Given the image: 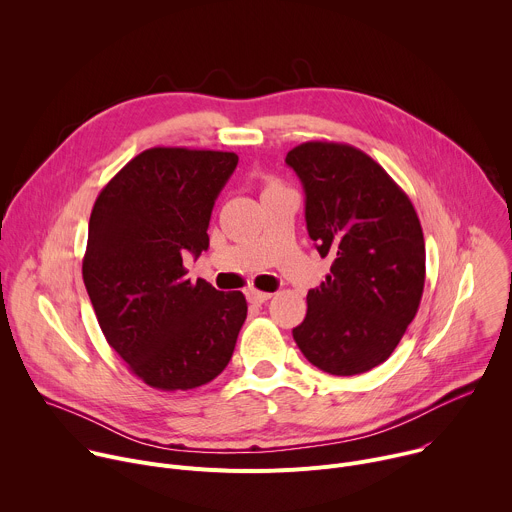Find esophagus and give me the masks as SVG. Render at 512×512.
I'll use <instances>...</instances> for the list:
<instances>
[{
	"label": "esophagus",
	"instance_id": "esophagus-1",
	"mask_svg": "<svg viewBox=\"0 0 512 512\" xmlns=\"http://www.w3.org/2000/svg\"><path fill=\"white\" fill-rule=\"evenodd\" d=\"M271 298H273V296L267 294V291H257V289H249V291H247V300H249L251 304H257V306L265 304V302L271 300Z\"/></svg>",
	"mask_w": 512,
	"mask_h": 512
}]
</instances>
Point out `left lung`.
Wrapping results in <instances>:
<instances>
[{
	"label": "left lung",
	"mask_w": 512,
	"mask_h": 512,
	"mask_svg": "<svg viewBox=\"0 0 512 512\" xmlns=\"http://www.w3.org/2000/svg\"><path fill=\"white\" fill-rule=\"evenodd\" d=\"M306 192V227L330 275L308 291L294 328L324 373L352 377L385 362L417 314L425 243L417 212L393 178L346 143L308 141L285 156Z\"/></svg>",
	"instance_id": "obj_1"
}]
</instances>
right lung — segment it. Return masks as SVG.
I'll return each instance as SVG.
<instances>
[{"label": "right lung", "mask_w": 512, "mask_h": 512, "mask_svg": "<svg viewBox=\"0 0 512 512\" xmlns=\"http://www.w3.org/2000/svg\"><path fill=\"white\" fill-rule=\"evenodd\" d=\"M237 164L233 152L145 150L93 206L85 287L109 346L154 389L206 385L233 356L245 296L192 283L182 255L208 249L214 200Z\"/></svg>", "instance_id": "obj_1"}]
</instances>
